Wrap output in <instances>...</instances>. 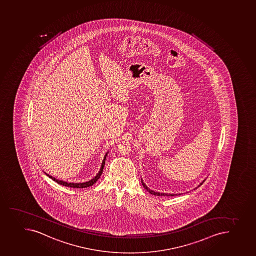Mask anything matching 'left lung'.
<instances>
[{
  "instance_id": "left-lung-1",
  "label": "left lung",
  "mask_w": 256,
  "mask_h": 256,
  "mask_svg": "<svg viewBox=\"0 0 256 256\" xmlns=\"http://www.w3.org/2000/svg\"><path fill=\"white\" fill-rule=\"evenodd\" d=\"M204 180L202 182V183H200V185L198 186H200V185H202L203 184V182H204ZM142 186H144V188L146 189L148 192L150 194H152V195L155 196H178V194H166V193H160V192H154V190H151V189H149L148 186H146L145 184H144V182H142Z\"/></svg>"
}]
</instances>
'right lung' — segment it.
Instances as JSON below:
<instances>
[{
  "label": "right lung",
  "mask_w": 256,
  "mask_h": 256,
  "mask_svg": "<svg viewBox=\"0 0 256 256\" xmlns=\"http://www.w3.org/2000/svg\"><path fill=\"white\" fill-rule=\"evenodd\" d=\"M107 154H105L104 158V160H102V165H101V168H100V172L98 173L97 175L95 176L94 178L91 179L90 180H88V182H82V183H73V182H64V180H60L58 179H56V178H53L52 176H49V178H52V180H54V182L58 183V184H60V185L64 186H68V188H88V186H90L94 185L98 180V178H100V176L102 175V170H104V168L105 164V160H106V156H107Z\"/></svg>",
  "instance_id": "1"
}]
</instances>
